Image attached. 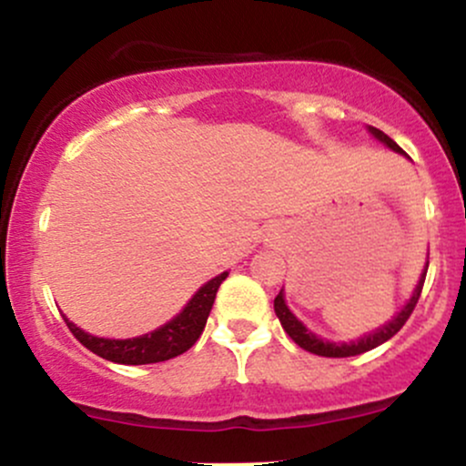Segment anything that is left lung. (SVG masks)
Wrapping results in <instances>:
<instances>
[{
  "instance_id": "obj_1",
  "label": "left lung",
  "mask_w": 466,
  "mask_h": 466,
  "mask_svg": "<svg viewBox=\"0 0 466 466\" xmlns=\"http://www.w3.org/2000/svg\"><path fill=\"white\" fill-rule=\"evenodd\" d=\"M370 133L374 137H379V140L386 144V147L392 148V151L403 153V148H400L399 144L392 140V137H388L383 131H379V129H374V127H370ZM427 267H430V263L425 265V271L420 274V280H419V285H416L414 293H411L410 302L405 304L403 309H400V313L397 315V318H394L392 322H388L386 326H383V329H379L377 333L361 337V339L350 341V344H330V341H324V339H319V337H315L311 330H307V326H304L302 322H298L296 315L289 311L282 291L276 296L274 311L278 315V319H280L282 329L287 330V335L291 337V339L296 341L300 349L313 352V355H319V357H355V355H361V352H368V350L377 349V346H381L383 341H388L390 337H394L400 329H403V324L410 319V315H411V311H414L416 302H419V298H420L422 285H425Z\"/></svg>"
}]
</instances>
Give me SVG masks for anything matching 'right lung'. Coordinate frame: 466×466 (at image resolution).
Instances as JSON below:
<instances>
[{"label": "right lung", "mask_w": 466, "mask_h": 466, "mask_svg": "<svg viewBox=\"0 0 466 466\" xmlns=\"http://www.w3.org/2000/svg\"><path fill=\"white\" fill-rule=\"evenodd\" d=\"M226 278L228 271L212 278L208 285H203L199 291L192 296V300L186 304V309L177 315V318L170 319L168 324L153 330V333L133 337V339H105V337H94L85 333V330H80L78 326L69 322L67 318L63 319H66L67 329L72 330V335L76 337L80 344L87 350H92L94 355L103 357V360L125 363V366H144V363L173 360V357L192 349L195 341L201 337L203 329H206L208 315H210L212 304H215L218 287H221V282L226 280Z\"/></svg>", "instance_id": "1"}]
</instances>
